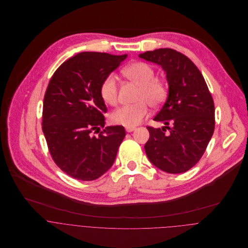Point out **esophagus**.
<instances>
[{
    "label": "esophagus",
    "instance_id": "34e87169",
    "mask_svg": "<svg viewBox=\"0 0 248 248\" xmlns=\"http://www.w3.org/2000/svg\"><path fill=\"white\" fill-rule=\"evenodd\" d=\"M135 130H136L135 127H127V128H126V132H128V133H132V132L135 131Z\"/></svg>",
    "mask_w": 248,
    "mask_h": 248
}]
</instances>
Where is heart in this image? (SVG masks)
Instances as JSON below:
<instances>
[{"label": "heart", "instance_id": "b5f03b06", "mask_svg": "<svg viewBox=\"0 0 248 248\" xmlns=\"http://www.w3.org/2000/svg\"><path fill=\"white\" fill-rule=\"evenodd\" d=\"M123 74L140 86L136 100L132 105L120 107L110 114L113 124L134 127L140 124L148 113V104L152 108L161 106L166 100L168 87L164 80L155 77L154 68L145 62H136L127 66ZM99 93L107 105L114 106L118 101V84L113 74H108L100 85Z\"/></svg>", "mask_w": 248, "mask_h": 248}]
</instances>
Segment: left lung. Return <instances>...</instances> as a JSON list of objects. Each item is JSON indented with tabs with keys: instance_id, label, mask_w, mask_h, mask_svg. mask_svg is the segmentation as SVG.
I'll use <instances>...</instances> for the list:
<instances>
[{
	"instance_id": "8db88e82",
	"label": "left lung",
	"mask_w": 248,
	"mask_h": 248,
	"mask_svg": "<svg viewBox=\"0 0 248 248\" xmlns=\"http://www.w3.org/2000/svg\"><path fill=\"white\" fill-rule=\"evenodd\" d=\"M140 57L160 65L169 84L168 98L154 118L166 126H147L150 138L145 153L158 169L184 173L200 161L212 138L215 106L211 93L197 66L175 49L158 48Z\"/></svg>"
}]
</instances>
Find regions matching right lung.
<instances>
[{
    "mask_svg": "<svg viewBox=\"0 0 248 248\" xmlns=\"http://www.w3.org/2000/svg\"><path fill=\"white\" fill-rule=\"evenodd\" d=\"M126 57L78 53L55 71L47 85L42 130L53 161L70 177L94 180L114 162L126 133L123 126L104 127L107 107L99 89L107 75ZM101 127L105 130L100 132Z\"/></svg>",
    "mask_w": 248,
    "mask_h": 248,
    "instance_id": "add662e5",
    "label": "right lung"
}]
</instances>
